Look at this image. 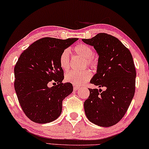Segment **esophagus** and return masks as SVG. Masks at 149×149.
Wrapping results in <instances>:
<instances>
[{
  "mask_svg": "<svg viewBox=\"0 0 149 149\" xmlns=\"http://www.w3.org/2000/svg\"><path fill=\"white\" fill-rule=\"evenodd\" d=\"M80 88V86H77V85H73V89H74V91H77Z\"/></svg>",
  "mask_w": 149,
  "mask_h": 149,
  "instance_id": "1",
  "label": "esophagus"
}]
</instances>
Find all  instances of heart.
Instances as JSON below:
<instances>
[{"instance_id": "obj_1", "label": "heart", "mask_w": 149, "mask_h": 149, "mask_svg": "<svg viewBox=\"0 0 149 149\" xmlns=\"http://www.w3.org/2000/svg\"><path fill=\"white\" fill-rule=\"evenodd\" d=\"M74 51L77 55L84 59V65H86L92 69H96L98 66V61L94 56V51L92 47L85 44L76 46ZM59 65L63 70H67L70 67V53L68 49H65L61 52L59 56ZM92 77V72L89 69L83 71H70L65 74V81L74 85H83Z\"/></svg>"}]
</instances>
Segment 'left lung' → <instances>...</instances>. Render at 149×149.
Instances as JSON below:
<instances>
[{
	"mask_svg": "<svg viewBox=\"0 0 149 149\" xmlns=\"http://www.w3.org/2000/svg\"><path fill=\"white\" fill-rule=\"evenodd\" d=\"M93 46L98 54L97 73L90 82L106 90L88 88L84 112L94 124L109 127L119 122L127 111L135 92L136 70L129 49L117 38L98 33L82 39Z\"/></svg>",
	"mask_w": 149,
	"mask_h": 149,
	"instance_id": "1",
	"label": "left lung"
}]
</instances>
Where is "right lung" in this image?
<instances>
[{"label":"right lung","instance_id":"add662e5","mask_svg":"<svg viewBox=\"0 0 149 149\" xmlns=\"http://www.w3.org/2000/svg\"><path fill=\"white\" fill-rule=\"evenodd\" d=\"M77 40L42 38L25 49L18 59L14 68L15 89L22 111L33 122H52L61 114L63 100L72 92L73 86L70 82H63L59 56ZM51 81L57 84L49 88Z\"/></svg>","mask_w":149,"mask_h":149}]
</instances>
